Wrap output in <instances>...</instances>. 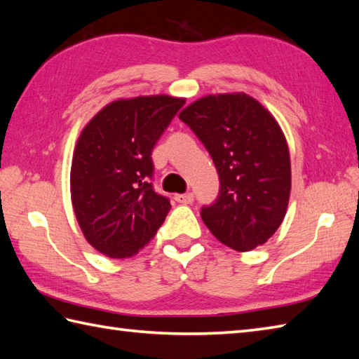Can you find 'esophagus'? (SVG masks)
I'll list each match as a JSON object with an SVG mask.
<instances>
[{"label": "esophagus", "mask_w": 359, "mask_h": 359, "mask_svg": "<svg viewBox=\"0 0 359 359\" xmlns=\"http://www.w3.org/2000/svg\"><path fill=\"white\" fill-rule=\"evenodd\" d=\"M174 199L177 201L179 203L187 205V203H191V202L194 201V196H193L191 193H187V194H175Z\"/></svg>", "instance_id": "34e87169"}]
</instances>
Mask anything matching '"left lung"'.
<instances>
[{
	"instance_id": "8db88e82",
	"label": "left lung",
	"mask_w": 359,
	"mask_h": 359,
	"mask_svg": "<svg viewBox=\"0 0 359 359\" xmlns=\"http://www.w3.org/2000/svg\"><path fill=\"white\" fill-rule=\"evenodd\" d=\"M179 118L212 157L217 201L201 216L215 238L251 251L276 233L288 208L292 165L287 139L269 109L245 93L205 95Z\"/></svg>"
}]
</instances>
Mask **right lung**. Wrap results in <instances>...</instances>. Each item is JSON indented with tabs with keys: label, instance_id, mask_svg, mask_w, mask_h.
I'll use <instances>...</instances> for the list:
<instances>
[{
	"label": "right lung",
	"instance_id": "add662e5",
	"mask_svg": "<svg viewBox=\"0 0 359 359\" xmlns=\"http://www.w3.org/2000/svg\"><path fill=\"white\" fill-rule=\"evenodd\" d=\"M185 98L139 95L108 103L81 129L71 201L85 239L112 259L135 256L171 208L152 189L151 152Z\"/></svg>",
	"mask_w": 359,
	"mask_h": 359
}]
</instances>
